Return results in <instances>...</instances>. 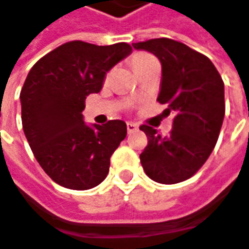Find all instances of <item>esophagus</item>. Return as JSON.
Instances as JSON below:
<instances>
[{
  "instance_id": "1",
  "label": "esophagus",
  "mask_w": 249,
  "mask_h": 249,
  "mask_svg": "<svg viewBox=\"0 0 249 249\" xmlns=\"http://www.w3.org/2000/svg\"><path fill=\"white\" fill-rule=\"evenodd\" d=\"M138 129V125L137 124H134V123H128L126 124V132L128 134H132V132H135Z\"/></svg>"
}]
</instances>
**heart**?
<instances>
[{
	"label": "heart",
	"instance_id": "b5f03b06",
	"mask_svg": "<svg viewBox=\"0 0 249 249\" xmlns=\"http://www.w3.org/2000/svg\"><path fill=\"white\" fill-rule=\"evenodd\" d=\"M152 59H155L152 54L145 53V52H138V53H135V54L131 57V63H132V66L135 69V67L142 66L143 63H146V62L152 60Z\"/></svg>",
	"mask_w": 249,
	"mask_h": 249
}]
</instances>
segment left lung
<instances>
[{
	"label": "left lung",
	"instance_id": "8db88e82",
	"mask_svg": "<svg viewBox=\"0 0 249 249\" xmlns=\"http://www.w3.org/2000/svg\"><path fill=\"white\" fill-rule=\"evenodd\" d=\"M154 53L162 65L158 101L175 112L173 128L160 137L141 125L148 145L139 155L145 173L158 183L175 184L190 179L213 152L224 120V83L212 60L182 42L158 37L132 43Z\"/></svg>",
	"mask_w": 249,
	"mask_h": 249
}]
</instances>
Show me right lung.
I'll return each instance as SVG.
<instances>
[{"mask_svg":"<svg viewBox=\"0 0 249 249\" xmlns=\"http://www.w3.org/2000/svg\"><path fill=\"white\" fill-rule=\"evenodd\" d=\"M132 52L71 40L39 59L21 90L22 126L36 160L57 184L87 190L103 182L110 158L126 137V124L111 120L93 126L83 121L89 94L98 93L107 71Z\"/></svg>","mask_w":249,"mask_h":249,"instance_id":"1","label":"right lung"}]
</instances>
